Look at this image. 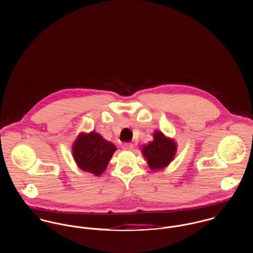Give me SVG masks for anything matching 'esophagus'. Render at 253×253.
<instances>
[{"label": "esophagus", "mask_w": 253, "mask_h": 253, "mask_svg": "<svg viewBox=\"0 0 253 253\" xmlns=\"http://www.w3.org/2000/svg\"><path fill=\"white\" fill-rule=\"evenodd\" d=\"M124 149H126V150H131L132 148H133V145L131 144V143H126V144H124Z\"/></svg>", "instance_id": "esophagus-1"}]
</instances>
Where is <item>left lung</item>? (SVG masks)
Listing matches in <instances>:
<instances>
[{
	"label": "left lung",
	"mask_w": 253,
	"mask_h": 253,
	"mask_svg": "<svg viewBox=\"0 0 253 253\" xmlns=\"http://www.w3.org/2000/svg\"><path fill=\"white\" fill-rule=\"evenodd\" d=\"M175 152L176 145L174 141L165 137L160 131H156L154 141L146 145L142 149L147 163L153 170L167 167L173 160Z\"/></svg>",
	"instance_id": "obj_1"
}]
</instances>
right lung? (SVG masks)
I'll return each instance as SVG.
<instances>
[{"instance_id": "1", "label": "right lung", "mask_w": 253, "mask_h": 253, "mask_svg": "<svg viewBox=\"0 0 253 253\" xmlns=\"http://www.w3.org/2000/svg\"><path fill=\"white\" fill-rule=\"evenodd\" d=\"M116 146L96 132L81 133L73 146V156L79 168L94 175H100L107 168Z\"/></svg>"}]
</instances>
